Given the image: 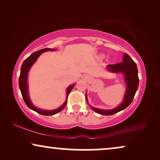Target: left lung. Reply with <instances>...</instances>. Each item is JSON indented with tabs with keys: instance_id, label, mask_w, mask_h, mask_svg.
I'll return each mask as SVG.
<instances>
[{
	"instance_id": "8db88e82",
	"label": "left lung",
	"mask_w": 160,
	"mask_h": 160,
	"mask_svg": "<svg viewBox=\"0 0 160 160\" xmlns=\"http://www.w3.org/2000/svg\"><path fill=\"white\" fill-rule=\"evenodd\" d=\"M108 68L110 71L115 72V73H117V72L123 73L125 76V81L128 87H127L124 101L117 108L113 109V110H101V109L92 108V107L90 106L91 108L94 111H95L96 113L105 116L115 114V113L125 109L132 102L139 84V78L138 75L136 63L131 59L128 54H124L122 62L117 63V64L108 65Z\"/></svg>"
}]
</instances>
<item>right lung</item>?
Masks as SVG:
<instances>
[{
    "label": "right lung",
    "mask_w": 160,
    "mask_h": 160,
    "mask_svg": "<svg viewBox=\"0 0 160 160\" xmlns=\"http://www.w3.org/2000/svg\"><path fill=\"white\" fill-rule=\"evenodd\" d=\"M53 49H49V48H46V49H43L41 50H38L34 53H32L31 55L28 57V58L26 59V60L24 61L21 67V71H20V75H19V89H20L22 95L23 100L25 101V104L27 105L28 107L32 110L36 111V112L40 113L41 115H45V116H52L54 114H56L58 112H60L62 110L63 108H65V106H66L67 102H68V96L70 92L71 91V89L73 88L74 85H72V86H70L68 87L67 89V100L65 102V103L62 105L60 108H59L57 110H53V111H44V110H40V109L36 108L30 102L29 96H28V83H27V77H28V71L32 64L36 62V60L38 59V58L40 56V54L43 52L46 51H53Z\"/></svg>",
    "instance_id": "obj_1"
}]
</instances>
